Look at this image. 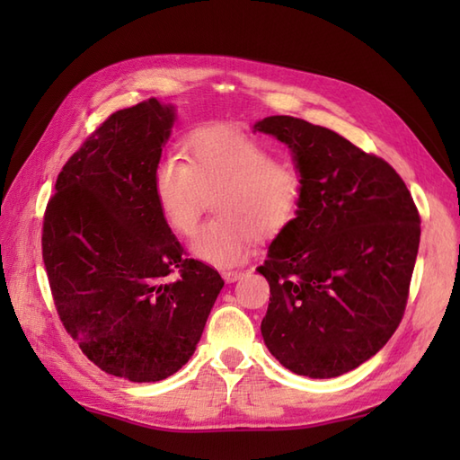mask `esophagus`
<instances>
[{
  "label": "esophagus",
  "instance_id": "34e87169",
  "mask_svg": "<svg viewBox=\"0 0 460 460\" xmlns=\"http://www.w3.org/2000/svg\"><path fill=\"white\" fill-rule=\"evenodd\" d=\"M241 277H243L241 270H227V272H223V279H225V282H227V285H231V282L239 280Z\"/></svg>",
  "mask_w": 460,
  "mask_h": 460
}]
</instances>
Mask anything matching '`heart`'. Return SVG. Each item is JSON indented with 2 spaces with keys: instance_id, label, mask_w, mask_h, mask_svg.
I'll use <instances>...</instances> for the list:
<instances>
[{
  "instance_id": "obj_1",
  "label": "heart",
  "mask_w": 460,
  "mask_h": 460,
  "mask_svg": "<svg viewBox=\"0 0 460 460\" xmlns=\"http://www.w3.org/2000/svg\"><path fill=\"white\" fill-rule=\"evenodd\" d=\"M217 219L193 233L190 249L213 267L245 261L262 235L272 237L295 221L302 185L290 165L272 160L265 144L233 126H208L190 138V164L164 154L152 170V195L165 225L188 235L205 201L215 193Z\"/></svg>"
}]
</instances>
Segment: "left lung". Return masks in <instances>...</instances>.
Wrapping results in <instances>:
<instances>
[{
    "mask_svg": "<svg viewBox=\"0 0 460 460\" xmlns=\"http://www.w3.org/2000/svg\"><path fill=\"white\" fill-rule=\"evenodd\" d=\"M252 128L287 146L302 185L257 267L270 287L262 340L292 374H348L402 322L421 237L413 198L392 165L324 126L267 116Z\"/></svg>",
    "mask_w": 460,
    "mask_h": 460,
    "instance_id": "left-lung-1",
    "label": "left lung"
}]
</instances>
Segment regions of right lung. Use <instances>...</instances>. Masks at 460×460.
Here are the masks:
<instances>
[{
	"instance_id": "obj_1",
	"label": "right lung",
	"mask_w": 460,
	"mask_h": 460,
	"mask_svg": "<svg viewBox=\"0 0 460 460\" xmlns=\"http://www.w3.org/2000/svg\"><path fill=\"white\" fill-rule=\"evenodd\" d=\"M173 122L175 106L155 99L109 116L58 173L43 221L63 326L93 364L138 384L188 364L225 285L183 257L154 201L152 170Z\"/></svg>"
}]
</instances>
